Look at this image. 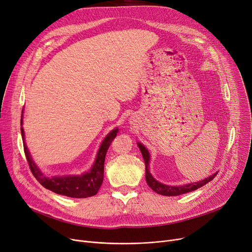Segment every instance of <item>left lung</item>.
I'll use <instances>...</instances> for the list:
<instances>
[{"label":"left lung","mask_w":252,"mask_h":252,"mask_svg":"<svg viewBox=\"0 0 252 252\" xmlns=\"http://www.w3.org/2000/svg\"><path fill=\"white\" fill-rule=\"evenodd\" d=\"M138 146L141 150V153L143 155L144 158V161H145V165H146V182L148 184V186L157 194H160V195H164V196H178V195H182L185 193H188L191 191H194L198 188H200L204 185H206L208 182H210L211 180H214V178L217 176L218 173H215L214 175H211L210 177L199 181V182H196V183H191V184H187V185H184V186H168V185H164L161 184L158 181H156L152 175L150 174L149 171V160H150V155L148 150L144 147V145H142L141 143H138Z\"/></svg>","instance_id":"left-lung-1"}]
</instances>
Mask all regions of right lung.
<instances>
[{
  "instance_id": "add662e5",
  "label": "right lung",
  "mask_w": 252,
  "mask_h": 252,
  "mask_svg": "<svg viewBox=\"0 0 252 252\" xmlns=\"http://www.w3.org/2000/svg\"><path fill=\"white\" fill-rule=\"evenodd\" d=\"M22 113H23V110H22ZM21 125H22V116H21ZM117 131H118V128H114L107 136H106V138L104 139L99 148L96 160L88 173L82 176H64V177L48 178L42 173L41 170H39V168L35 165L32 158L31 157L30 151L24 141V130H23V127L21 126V135L23 140L24 153L34 178L46 189L53 191L56 194L68 196L72 198H87V197L94 196L98 193L101 185L103 183L105 156H106V153H107L110 144L112 143L113 139L116 137Z\"/></svg>"
}]
</instances>
